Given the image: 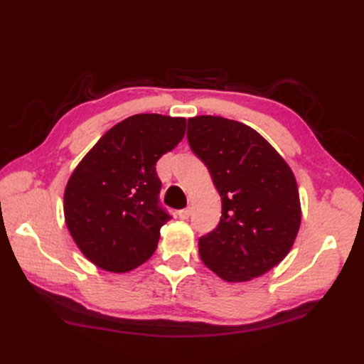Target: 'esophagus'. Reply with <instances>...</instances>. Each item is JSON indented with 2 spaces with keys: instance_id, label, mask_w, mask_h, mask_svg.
Returning a JSON list of instances; mask_svg holds the SVG:
<instances>
[{
  "instance_id": "obj_1",
  "label": "esophagus",
  "mask_w": 364,
  "mask_h": 364,
  "mask_svg": "<svg viewBox=\"0 0 364 364\" xmlns=\"http://www.w3.org/2000/svg\"><path fill=\"white\" fill-rule=\"evenodd\" d=\"M191 206H188V208H184V210H181V211H178V215H180V219H183V220H186V219H189V215H191Z\"/></svg>"
}]
</instances>
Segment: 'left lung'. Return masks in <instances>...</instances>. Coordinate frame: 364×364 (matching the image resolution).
Segmentation results:
<instances>
[{"mask_svg": "<svg viewBox=\"0 0 364 364\" xmlns=\"http://www.w3.org/2000/svg\"><path fill=\"white\" fill-rule=\"evenodd\" d=\"M188 141L222 200L218 228L198 239L203 264L230 283L269 272L292 249L301 220L288 162L258 131L218 115L189 119Z\"/></svg>", "mask_w": 364, "mask_h": 364, "instance_id": "left-lung-1", "label": "left lung"}]
</instances>
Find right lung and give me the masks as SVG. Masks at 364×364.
Masks as SVG:
<instances>
[{
	"label": "right lung",
	"instance_id": "right-lung-1",
	"mask_svg": "<svg viewBox=\"0 0 364 364\" xmlns=\"http://www.w3.org/2000/svg\"><path fill=\"white\" fill-rule=\"evenodd\" d=\"M186 133V119L136 114L100 137L68 178L64 218L90 262L123 274L151 258L172 218L158 202V159Z\"/></svg>",
	"mask_w": 364,
	"mask_h": 364
}]
</instances>
